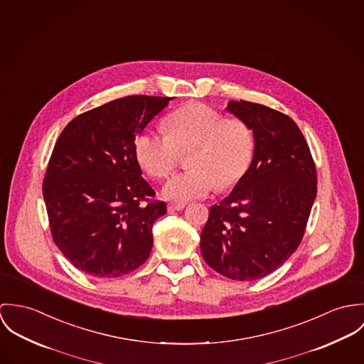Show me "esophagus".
I'll use <instances>...</instances> for the list:
<instances>
[{
	"instance_id": "esophagus-1",
	"label": "esophagus",
	"mask_w": 364,
	"mask_h": 364,
	"mask_svg": "<svg viewBox=\"0 0 364 364\" xmlns=\"http://www.w3.org/2000/svg\"><path fill=\"white\" fill-rule=\"evenodd\" d=\"M186 208V203L183 202H178V203H168L167 205V209L168 212H174V210H183Z\"/></svg>"
}]
</instances>
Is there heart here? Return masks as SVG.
Masks as SVG:
<instances>
[{
  "label": "heart",
  "instance_id": "heart-1",
  "mask_svg": "<svg viewBox=\"0 0 364 364\" xmlns=\"http://www.w3.org/2000/svg\"><path fill=\"white\" fill-rule=\"evenodd\" d=\"M167 134L145 129L135 136L134 151L141 167L154 178H164L187 158L188 171L171 177L163 188L167 200L187 202L209 196L216 186L232 188L247 174L255 149L254 132L240 119H225L216 109L190 103L164 122Z\"/></svg>",
  "mask_w": 364,
  "mask_h": 364
}]
</instances>
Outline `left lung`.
Listing matches in <instances>:
<instances>
[{
  "instance_id": "8db88e82",
  "label": "left lung",
  "mask_w": 364,
  "mask_h": 364,
  "mask_svg": "<svg viewBox=\"0 0 364 364\" xmlns=\"http://www.w3.org/2000/svg\"><path fill=\"white\" fill-rule=\"evenodd\" d=\"M226 110L254 132V158L225 200L210 206L201 233L205 262L233 281H255L297 250L317 196L310 148L289 116L230 100Z\"/></svg>"
}]
</instances>
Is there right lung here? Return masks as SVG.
<instances>
[{
  "label": "right lung",
  "mask_w": 364,
  "mask_h": 364,
  "mask_svg": "<svg viewBox=\"0 0 364 364\" xmlns=\"http://www.w3.org/2000/svg\"><path fill=\"white\" fill-rule=\"evenodd\" d=\"M173 97L127 96L82 113L60 134L43 181L53 240L82 272L117 278L151 254L152 226L166 210L141 176L134 151Z\"/></svg>",
  "instance_id": "1"
}]
</instances>
